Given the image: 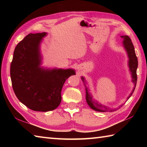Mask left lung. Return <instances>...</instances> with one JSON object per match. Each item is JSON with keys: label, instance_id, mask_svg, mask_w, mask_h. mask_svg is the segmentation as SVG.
Instances as JSON below:
<instances>
[{"label": "left lung", "instance_id": "1", "mask_svg": "<svg viewBox=\"0 0 147 147\" xmlns=\"http://www.w3.org/2000/svg\"><path fill=\"white\" fill-rule=\"evenodd\" d=\"M122 38L123 39V46L125 50L127 57H128V61H127V64H128L129 67V71L130 72L131 75V82L134 84V87L133 89L132 90L129 96L127 97V100H128L131 96L132 94L134 92V90L135 89L136 85V82H137V75H136V69L137 67H138V59H137L135 51V48H134L133 44L132 43L131 40L129 38V37L127 35L124 36H121ZM83 82L85 85V91H86V101L87 104L89 105V107L92 109L93 110L97 112H107V111H115L117 109H111L110 107H107V106L101 104L100 103L98 102L96 100H95L93 98V95L90 93L89 89L88 87L86 86V82L85 79V78L83 76L81 77ZM123 105H120L121 107Z\"/></svg>", "mask_w": 147, "mask_h": 147}]
</instances>
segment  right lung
Returning <instances> with one entry per match:
<instances>
[{"mask_svg": "<svg viewBox=\"0 0 147 147\" xmlns=\"http://www.w3.org/2000/svg\"><path fill=\"white\" fill-rule=\"evenodd\" d=\"M47 33H30L16 47L11 64L15 95L22 104L35 111H53L60 105L62 86L73 69L42 66L40 45Z\"/></svg>", "mask_w": 147, "mask_h": 147, "instance_id": "right-lung-1", "label": "right lung"}]
</instances>
